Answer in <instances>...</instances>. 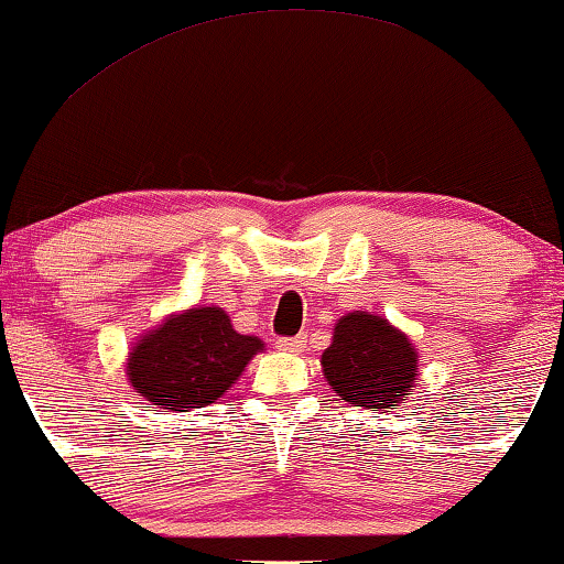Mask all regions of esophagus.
I'll return each mask as SVG.
<instances>
[{"instance_id": "34e87169", "label": "esophagus", "mask_w": 564, "mask_h": 564, "mask_svg": "<svg viewBox=\"0 0 564 564\" xmlns=\"http://www.w3.org/2000/svg\"><path fill=\"white\" fill-rule=\"evenodd\" d=\"M307 346V338L305 336H295V338H280L276 340V348L280 350H288V354H302Z\"/></svg>"}]
</instances>
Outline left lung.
Instances as JSON below:
<instances>
[{
    "label": "left lung",
    "instance_id": "left-lung-1",
    "mask_svg": "<svg viewBox=\"0 0 564 564\" xmlns=\"http://www.w3.org/2000/svg\"><path fill=\"white\" fill-rule=\"evenodd\" d=\"M338 397L364 410H397L417 377V348L389 321L371 313L343 315L321 358Z\"/></svg>",
    "mask_w": 564,
    "mask_h": 564
}]
</instances>
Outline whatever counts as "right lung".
Wrapping results in <instances>:
<instances>
[{"label": "right lung", "mask_w": 564, "mask_h": 564, "mask_svg": "<svg viewBox=\"0 0 564 564\" xmlns=\"http://www.w3.org/2000/svg\"><path fill=\"white\" fill-rule=\"evenodd\" d=\"M259 350L264 343L236 333L226 310L191 307L144 333L129 354L127 377L147 402L187 412L224 397Z\"/></svg>", "instance_id": "add662e5"}]
</instances>
